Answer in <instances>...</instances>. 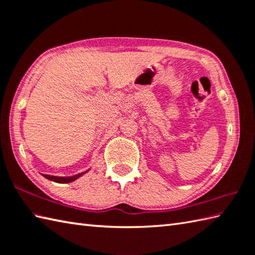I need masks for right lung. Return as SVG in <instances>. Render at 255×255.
I'll return each mask as SVG.
<instances>
[{"instance_id": "obj_1", "label": "right lung", "mask_w": 255, "mask_h": 255, "mask_svg": "<svg viewBox=\"0 0 255 255\" xmlns=\"http://www.w3.org/2000/svg\"><path fill=\"white\" fill-rule=\"evenodd\" d=\"M88 171L81 172V173H79V174H75V175H72V176H53V175H48V174H41V175L44 176V177H46L47 180H49V181L64 184V183H70V182L75 181V180H77V178H79V177L82 176L83 174H85V173L88 172Z\"/></svg>"}]
</instances>
